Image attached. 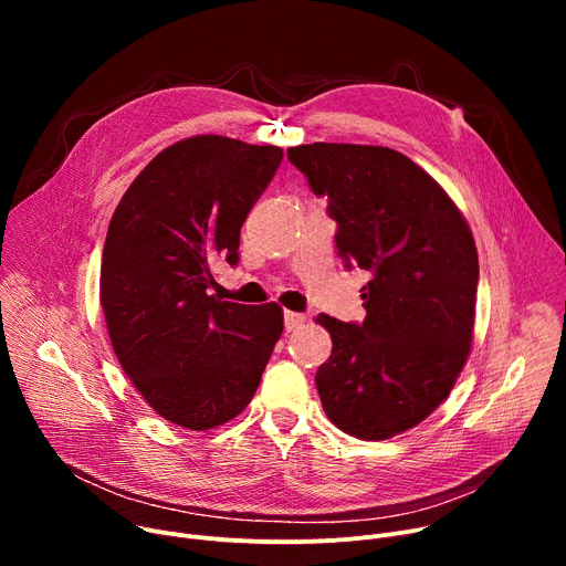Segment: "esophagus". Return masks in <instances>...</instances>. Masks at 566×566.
<instances>
[{
    "label": "esophagus",
    "instance_id": "obj_1",
    "mask_svg": "<svg viewBox=\"0 0 566 566\" xmlns=\"http://www.w3.org/2000/svg\"><path fill=\"white\" fill-rule=\"evenodd\" d=\"M305 323V314H298V312H284V331L291 333L295 328H301V325Z\"/></svg>",
    "mask_w": 566,
    "mask_h": 566
}]
</instances>
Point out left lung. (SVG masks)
I'll use <instances>...</instances> for the list:
<instances>
[{"label": "left lung", "instance_id": "1", "mask_svg": "<svg viewBox=\"0 0 566 566\" xmlns=\"http://www.w3.org/2000/svg\"><path fill=\"white\" fill-rule=\"evenodd\" d=\"M286 156L328 199L346 268L371 273L363 323L316 318L333 337L316 371L323 410L355 438H392L448 399L468 360L478 248L448 192L388 146L314 142Z\"/></svg>", "mask_w": 566, "mask_h": 566}]
</instances>
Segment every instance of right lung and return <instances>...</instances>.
<instances>
[{"label":"right lung","instance_id":"add662e5","mask_svg":"<svg viewBox=\"0 0 566 566\" xmlns=\"http://www.w3.org/2000/svg\"><path fill=\"white\" fill-rule=\"evenodd\" d=\"M280 146L197 135L165 148L112 216L101 305L118 363L165 420L216 429L252 401L282 310L211 293L238 263L241 227L282 163Z\"/></svg>","mask_w":566,"mask_h":566}]
</instances>
